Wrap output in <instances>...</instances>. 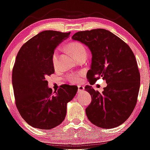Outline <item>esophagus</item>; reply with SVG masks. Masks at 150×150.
Segmentation results:
<instances>
[{
	"label": "esophagus",
	"mask_w": 150,
	"mask_h": 150,
	"mask_svg": "<svg viewBox=\"0 0 150 150\" xmlns=\"http://www.w3.org/2000/svg\"><path fill=\"white\" fill-rule=\"evenodd\" d=\"M84 90V87L82 86H78V93H81Z\"/></svg>",
	"instance_id": "obj_1"
}]
</instances>
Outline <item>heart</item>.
Returning a JSON list of instances; mask_svg holds the SVG:
<instances>
[{
    "label": "heart",
    "mask_w": 150,
    "mask_h": 150,
    "mask_svg": "<svg viewBox=\"0 0 150 150\" xmlns=\"http://www.w3.org/2000/svg\"><path fill=\"white\" fill-rule=\"evenodd\" d=\"M67 50L72 54L73 57L75 60L78 59L83 56H86V48H85L84 46L79 42H72L68 44L67 46ZM58 58H59V50H55L52 55V62L54 67L57 65ZM82 75L83 73L80 72L77 73H71V74H69L67 76V79L71 83H75L79 82L81 80Z\"/></svg>",
    "instance_id": "1"
}]
</instances>
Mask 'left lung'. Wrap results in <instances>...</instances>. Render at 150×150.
I'll return each instance as SVG.
<instances>
[{
	"label": "left lung",
	"mask_w": 150,
	"mask_h": 150,
	"mask_svg": "<svg viewBox=\"0 0 150 150\" xmlns=\"http://www.w3.org/2000/svg\"><path fill=\"white\" fill-rule=\"evenodd\" d=\"M88 46L92 54L87 73L90 84L100 78L107 86L100 93L91 86L85 89L91 96L86 108L91 123L104 129L118 127L130 117L137 104L140 73L135 55L127 44L104 29L81 31L72 36Z\"/></svg>",
	"instance_id": "left-lung-1"
}]
</instances>
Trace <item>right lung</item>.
Returning a JSON list of instances; mask_svg holds the SVG:
<instances>
[{"label": "right lung", "instance_id": "1", "mask_svg": "<svg viewBox=\"0 0 150 150\" xmlns=\"http://www.w3.org/2000/svg\"><path fill=\"white\" fill-rule=\"evenodd\" d=\"M70 33L43 31L26 42L17 55L12 73L15 104L22 118L34 128L48 130L61 124L67 104L77 93V86L67 84L53 92L46 81L54 73V49Z\"/></svg>", "mask_w": 150, "mask_h": 150}]
</instances>
